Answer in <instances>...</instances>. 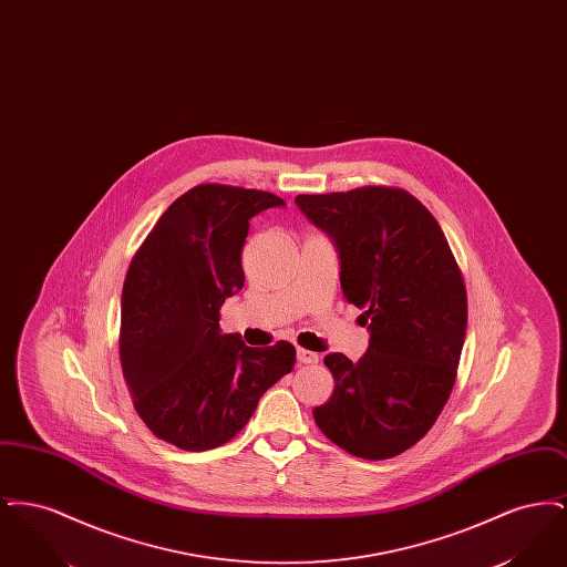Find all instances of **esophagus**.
I'll return each instance as SVG.
<instances>
[{"mask_svg": "<svg viewBox=\"0 0 567 567\" xmlns=\"http://www.w3.org/2000/svg\"><path fill=\"white\" fill-rule=\"evenodd\" d=\"M297 361L301 365H312V363H319V354L312 351H306V349H297Z\"/></svg>", "mask_w": 567, "mask_h": 567, "instance_id": "34e87169", "label": "esophagus"}]
</instances>
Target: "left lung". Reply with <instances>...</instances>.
I'll use <instances>...</instances> for the list:
<instances>
[{"mask_svg":"<svg viewBox=\"0 0 567 567\" xmlns=\"http://www.w3.org/2000/svg\"><path fill=\"white\" fill-rule=\"evenodd\" d=\"M331 238L340 287L368 324V352L324 357L336 389L315 408L319 430L354 457L391 458L432 430L446 404L467 327V296L432 213L404 189L297 195Z\"/></svg>","mask_w":567,"mask_h":567,"instance_id":"1","label":"left lung"}]
</instances>
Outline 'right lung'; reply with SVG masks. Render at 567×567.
<instances>
[{
    "instance_id": "1",
    "label": "right lung",
    "mask_w": 567,
    "mask_h": 567,
    "mask_svg": "<svg viewBox=\"0 0 567 567\" xmlns=\"http://www.w3.org/2000/svg\"><path fill=\"white\" fill-rule=\"evenodd\" d=\"M285 202L268 190L197 185L137 248L121 297V365L146 427L183 451L229 442L296 365V347H246L218 310L244 287L250 218Z\"/></svg>"
}]
</instances>
